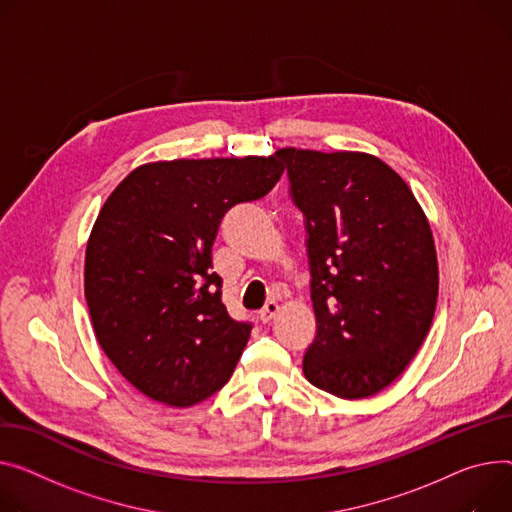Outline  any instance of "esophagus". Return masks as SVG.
<instances>
[{
	"mask_svg": "<svg viewBox=\"0 0 512 512\" xmlns=\"http://www.w3.org/2000/svg\"><path fill=\"white\" fill-rule=\"evenodd\" d=\"M278 313H280V304H278L276 300H269V302L263 306V309H261L259 319H261L263 323H269Z\"/></svg>",
	"mask_w": 512,
	"mask_h": 512,
	"instance_id": "1",
	"label": "esophagus"
}]
</instances>
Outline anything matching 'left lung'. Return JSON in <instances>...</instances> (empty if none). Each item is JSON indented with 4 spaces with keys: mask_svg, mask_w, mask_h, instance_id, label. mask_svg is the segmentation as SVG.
Masks as SVG:
<instances>
[{
    "mask_svg": "<svg viewBox=\"0 0 512 512\" xmlns=\"http://www.w3.org/2000/svg\"><path fill=\"white\" fill-rule=\"evenodd\" d=\"M278 152L309 232L317 335L304 377L335 397H372L412 362L434 319L438 261L428 218L377 156Z\"/></svg>",
    "mask_w": 512,
    "mask_h": 512,
    "instance_id": "1",
    "label": "left lung"
}]
</instances>
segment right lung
I'll use <instances>...</instances> for the list:
<instances>
[{"label":"right lung","instance_id":"right-lung-1","mask_svg":"<svg viewBox=\"0 0 512 512\" xmlns=\"http://www.w3.org/2000/svg\"><path fill=\"white\" fill-rule=\"evenodd\" d=\"M282 173L280 152L146 162L100 208L84 257L88 311L102 352L146 397L191 407L232 377L251 325L226 311L212 245L224 214Z\"/></svg>","mask_w":512,"mask_h":512}]
</instances>
